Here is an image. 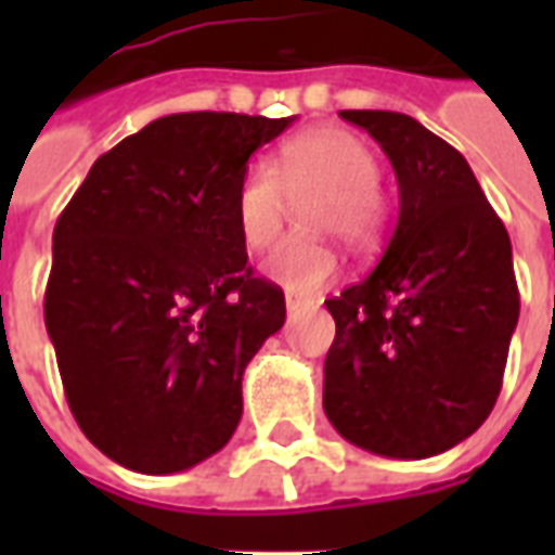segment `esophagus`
Listing matches in <instances>:
<instances>
[{"label":"esophagus","mask_w":555,"mask_h":555,"mask_svg":"<svg viewBox=\"0 0 555 555\" xmlns=\"http://www.w3.org/2000/svg\"><path fill=\"white\" fill-rule=\"evenodd\" d=\"M302 306H306V302L297 300V297H285V309H288V314H294L297 309H302Z\"/></svg>","instance_id":"esophagus-1"}]
</instances>
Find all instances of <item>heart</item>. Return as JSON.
Listing matches in <instances>:
<instances>
[{
	"label": "heart",
	"mask_w": 555,
	"mask_h": 555,
	"mask_svg": "<svg viewBox=\"0 0 555 555\" xmlns=\"http://www.w3.org/2000/svg\"><path fill=\"white\" fill-rule=\"evenodd\" d=\"M380 159L372 142L345 127H314L288 139L270 163L246 166L234 190V222L246 249L261 253L276 241L285 219V193L321 186L312 202L314 231L338 234L350 246L372 243L386 219ZM267 279L294 294L312 297L338 276L330 243L285 241L261 264Z\"/></svg>",
	"instance_id": "heart-1"
}]
</instances>
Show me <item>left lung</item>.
I'll return each instance as SVG.
<instances>
[{"mask_svg":"<svg viewBox=\"0 0 555 555\" xmlns=\"http://www.w3.org/2000/svg\"><path fill=\"white\" fill-rule=\"evenodd\" d=\"M398 178V225L372 276L326 300L324 413L353 446L430 457L466 440L502 389L520 314L512 241L469 163L416 118L341 109Z\"/></svg>","mask_w":555,"mask_h":555,"instance_id":"8db88e82","label":"left lung"}]
</instances>
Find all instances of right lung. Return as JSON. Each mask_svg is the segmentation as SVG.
Instances as JSON below:
<instances>
[{
	"mask_svg": "<svg viewBox=\"0 0 555 555\" xmlns=\"http://www.w3.org/2000/svg\"><path fill=\"white\" fill-rule=\"evenodd\" d=\"M291 118L178 113L91 166L53 231L43 321L67 408L115 464L166 476L217 454L243 372L285 324L253 276L234 190Z\"/></svg>",
	"mask_w": 555,
	"mask_h": 555,
	"instance_id": "1",
	"label": "right lung"
}]
</instances>
